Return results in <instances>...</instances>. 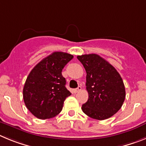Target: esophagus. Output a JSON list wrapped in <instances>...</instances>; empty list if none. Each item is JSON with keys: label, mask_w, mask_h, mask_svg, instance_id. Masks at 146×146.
I'll list each match as a JSON object with an SVG mask.
<instances>
[{"label": "esophagus", "mask_w": 146, "mask_h": 146, "mask_svg": "<svg viewBox=\"0 0 146 146\" xmlns=\"http://www.w3.org/2000/svg\"><path fill=\"white\" fill-rule=\"evenodd\" d=\"M81 86H79L78 88H76V89H74V92L77 93V92H78L81 91Z\"/></svg>", "instance_id": "esophagus-1"}]
</instances>
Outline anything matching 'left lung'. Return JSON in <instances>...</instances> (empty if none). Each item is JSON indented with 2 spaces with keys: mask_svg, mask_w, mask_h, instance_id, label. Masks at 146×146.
<instances>
[{
  "mask_svg": "<svg viewBox=\"0 0 146 146\" xmlns=\"http://www.w3.org/2000/svg\"><path fill=\"white\" fill-rule=\"evenodd\" d=\"M86 72L87 102L81 109L98 120H105L119 111L125 100V87L113 65L96 54L77 56Z\"/></svg>",
  "mask_w": 146,
  "mask_h": 146,
  "instance_id": "8db88e82",
  "label": "left lung"
}]
</instances>
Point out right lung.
Returning <instances> with one entry per match:
<instances>
[{
    "label": "right lung",
    "mask_w": 146,
    "mask_h": 146,
    "mask_svg": "<svg viewBox=\"0 0 146 146\" xmlns=\"http://www.w3.org/2000/svg\"><path fill=\"white\" fill-rule=\"evenodd\" d=\"M73 58V55L65 52H53L29 73L23 88V99L27 109L38 119L58 115L65 100L71 94L65 87L66 80L62 70Z\"/></svg>",
    "instance_id": "add662e5"
}]
</instances>
